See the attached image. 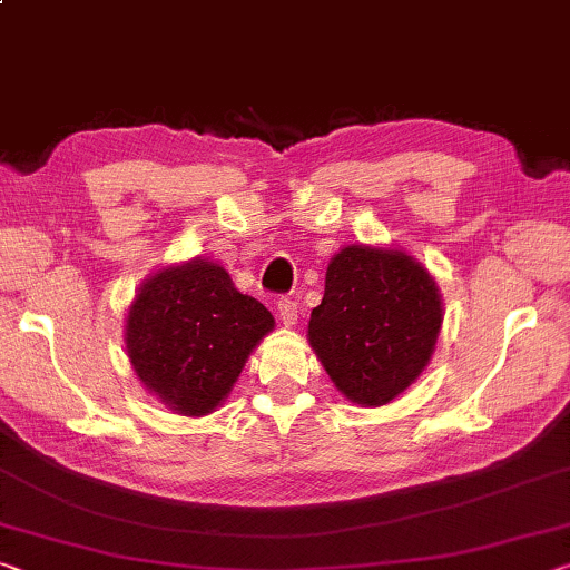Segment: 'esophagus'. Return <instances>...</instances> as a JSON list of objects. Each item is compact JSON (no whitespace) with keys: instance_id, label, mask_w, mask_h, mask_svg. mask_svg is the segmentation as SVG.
<instances>
[{"instance_id":"34e87169","label":"esophagus","mask_w":570,"mask_h":570,"mask_svg":"<svg viewBox=\"0 0 570 570\" xmlns=\"http://www.w3.org/2000/svg\"><path fill=\"white\" fill-rule=\"evenodd\" d=\"M276 309H278V320L284 322V327H294L296 320H299V306H296L294 299H286L284 296V299H278Z\"/></svg>"}]
</instances>
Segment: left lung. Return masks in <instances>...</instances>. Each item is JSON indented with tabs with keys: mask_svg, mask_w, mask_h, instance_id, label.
Masks as SVG:
<instances>
[{
	"mask_svg": "<svg viewBox=\"0 0 570 570\" xmlns=\"http://www.w3.org/2000/svg\"><path fill=\"white\" fill-rule=\"evenodd\" d=\"M441 312L436 282L409 253L347 246L327 266L309 345L342 395L385 405L429 365Z\"/></svg>",
	"mask_w": 570,
	"mask_h": 570,
	"instance_id": "obj_1",
	"label": "left lung"
}]
</instances>
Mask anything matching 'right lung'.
<instances>
[{
	"label": "right lung",
	"instance_id": "1",
	"mask_svg": "<svg viewBox=\"0 0 570 570\" xmlns=\"http://www.w3.org/2000/svg\"><path fill=\"white\" fill-rule=\"evenodd\" d=\"M274 330L264 304L205 258L167 266L141 284L126 317V352L149 393L183 415L228 399L253 347Z\"/></svg>",
	"mask_w": 570,
	"mask_h": 570
}]
</instances>
